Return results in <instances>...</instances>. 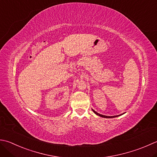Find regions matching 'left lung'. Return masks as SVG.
<instances>
[{
	"label": "left lung",
	"mask_w": 157,
	"mask_h": 157,
	"mask_svg": "<svg viewBox=\"0 0 157 157\" xmlns=\"http://www.w3.org/2000/svg\"><path fill=\"white\" fill-rule=\"evenodd\" d=\"M93 112L95 113V114H97V115H98V116H100V117H102V118H115V117H118V116H121V115H118V116H104V115H102V114H100V113H97V112H95L94 109H93ZM122 114H123V113H122Z\"/></svg>",
	"instance_id": "1"
}]
</instances>
